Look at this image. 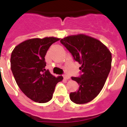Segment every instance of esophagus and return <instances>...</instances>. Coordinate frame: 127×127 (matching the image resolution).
I'll list each match as a JSON object with an SVG mask.
<instances>
[{
  "instance_id": "esophagus-1",
  "label": "esophagus",
  "mask_w": 127,
  "mask_h": 127,
  "mask_svg": "<svg viewBox=\"0 0 127 127\" xmlns=\"http://www.w3.org/2000/svg\"><path fill=\"white\" fill-rule=\"evenodd\" d=\"M63 77L64 79H70V76L68 75H66V74H64L63 75Z\"/></svg>"
}]
</instances>
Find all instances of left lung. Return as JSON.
<instances>
[{"mask_svg":"<svg viewBox=\"0 0 127 127\" xmlns=\"http://www.w3.org/2000/svg\"><path fill=\"white\" fill-rule=\"evenodd\" d=\"M61 43L70 52L73 59L81 64L80 75L71 77L79 87L70 93V99L77 104L92 101L101 92L110 71V52L100 41L83 34L64 37Z\"/></svg>","mask_w":127,"mask_h":127,"instance_id":"8db88e82","label":"left lung"}]
</instances>
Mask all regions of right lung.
<instances>
[{"instance_id": "obj_1", "label": "right lung", "mask_w": 127, "mask_h": 127, "mask_svg": "<svg viewBox=\"0 0 127 127\" xmlns=\"http://www.w3.org/2000/svg\"><path fill=\"white\" fill-rule=\"evenodd\" d=\"M54 37L26 40L14 48L11 57V68L17 84L24 94L33 101L46 103L52 97L57 83L62 76L55 77L46 70L45 56L53 43Z\"/></svg>"}]
</instances>
